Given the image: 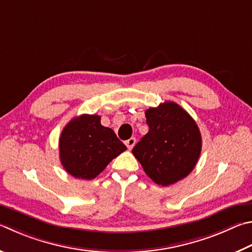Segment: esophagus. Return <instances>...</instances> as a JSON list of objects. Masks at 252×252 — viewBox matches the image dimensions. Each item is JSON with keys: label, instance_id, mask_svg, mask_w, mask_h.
<instances>
[{"label": "esophagus", "instance_id": "1", "mask_svg": "<svg viewBox=\"0 0 252 252\" xmlns=\"http://www.w3.org/2000/svg\"><path fill=\"white\" fill-rule=\"evenodd\" d=\"M135 143H136V139L134 138V136H132V138H130L129 140L126 141V148L129 149V150L133 149V146L135 145Z\"/></svg>", "mask_w": 252, "mask_h": 252}]
</instances>
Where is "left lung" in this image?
<instances>
[{"instance_id": "1", "label": "left lung", "mask_w": 252, "mask_h": 252, "mask_svg": "<svg viewBox=\"0 0 252 252\" xmlns=\"http://www.w3.org/2000/svg\"><path fill=\"white\" fill-rule=\"evenodd\" d=\"M149 132L132 150L154 183L172 185L194 170L202 135L193 118L177 103L165 101L145 111Z\"/></svg>"}]
</instances>
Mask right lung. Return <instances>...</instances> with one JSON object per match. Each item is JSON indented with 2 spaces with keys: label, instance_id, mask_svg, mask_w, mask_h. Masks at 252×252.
<instances>
[{
  "label": "right lung",
  "instance_id": "obj_1",
  "mask_svg": "<svg viewBox=\"0 0 252 252\" xmlns=\"http://www.w3.org/2000/svg\"><path fill=\"white\" fill-rule=\"evenodd\" d=\"M99 116L81 114L67 123L59 138V158L68 174L81 180L98 176L126 146Z\"/></svg>",
  "mask_w": 252,
  "mask_h": 252
}]
</instances>
